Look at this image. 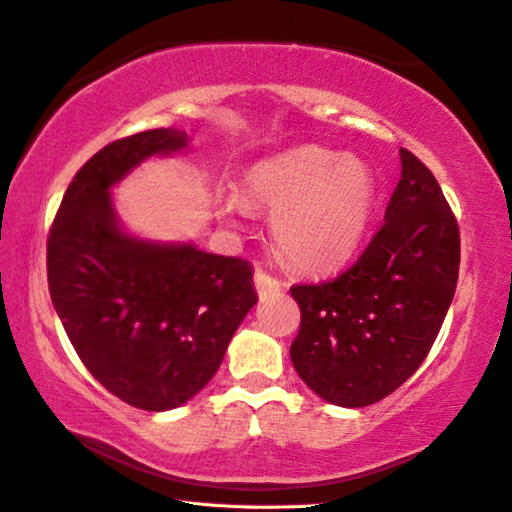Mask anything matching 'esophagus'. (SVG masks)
<instances>
[{
  "label": "esophagus",
  "mask_w": 512,
  "mask_h": 512,
  "mask_svg": "<svg viewBox=\"0 0 512 512\" xmlns=\"http://www.w3.org/2000/svg\"><path fill=\"white\" fill-rule=\"evenodd\" d=\"M254 285H256V291L260 298H267L271 294H276V291H280V280L269 276L265 269H256L254 271Z\"/></svg>",
  "instance_id": "34e87169"
}]
</instances>
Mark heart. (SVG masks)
I'll use <instances>...</instances> for the list:
<instances>
[{
    "label": "heart",
    "instance_id": "heart-1",
    "mask_svg": "<svg viewBox=\"0 0 512 512\" xmlns=\"http://www.w3.org/2000/svg\"><path fill=\"white\" fill-rule=\"evenodd\" d=\"M247 205L274 210L271 236L291 265L333 269L356 254L371 221L375 181L367 165L302 145L249 165L241 181ZM229 214L243 203L229 201Z\"/></svg>",
    "mask_w": 512,
    "mask_h": 512
}]
</instances>
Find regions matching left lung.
<instances>
[{"label": "left lung", "mask_w": 512, "mask_h": 512, "mask_svg": "<svg viewBox=\"0 0 512 512\" xmlns=\"http://www.w3.org/2000/svg\"><path fill=\"white\" fill-rule=\"evenodd\" d=\"M378 232L349 269L291 285V362L338 406H369L411 378L440 333L460 274V227L433 172L406 148Z\"/></svg>", "instance_id": "obj_1"}]
</instances>
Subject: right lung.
<instances>
[{
    "mask_svg": "<svg viewBox=\"0 0 512 512\" xmlns=\"http://www.w3.org/2000/svg\"><path fill=\"white\" fill-rule=\"evenodd\" d=\"M183 132L148 130L81 165L52 221L46 267L61 325L86 369L125 404L168 411L201 391L256 305L254 269L238 256L125 236L108 190Z\"/></svg>",
    "mask_w": 512,
    "mask_h": 512,
    "instance_id": "1",
    "label": "right lung"
}]
</instances>
